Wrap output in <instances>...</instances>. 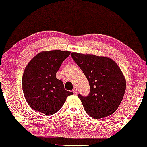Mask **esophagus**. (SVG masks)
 <instances>
[{
  "label": "esophagus",
  "mask_w": 147,
  "mask_h": 147,
  "mask_svg": "<svg viewBox=\"0 0 147 147\" xmlns=\"http://www.w3.org/2000/svg\"><path fill=\"white\" fill-rule=\"evenodd\" d=\"M73 92L74 94H77L78 90H77V88H76V87H74V88H73Z\"/></svg>",
  "instance_id": "34e87169"
}]
</instances>
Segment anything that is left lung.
I'll use <instances>...</instances> for the list:
<instances>
[{
	"instance_id": "left-lung-1",
	"label": "left lung",
	"mask_w": 147,
	"mask_h": 147,
	"mask_svg": "<svg viewBox=\"0 0 147 147\" xmlns=\"http://www.w3.org/2000/svg\"><path fill=\"white\" fill-rule=\"evenodd\" d=\"M71 55L90 85L87 96L78 95L86 113L96 119L113 113L122 102L126 87L125 78L116 62L94 55L73 52Z\"/></svg>"
}]
</instances>
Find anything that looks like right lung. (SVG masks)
Segmentation results:
<instances>
[{
  "instance_id": "obj_1",
  "label": "right lung",
  "mask_w": 147,
  "mask_h": 147,
  "mask_svg": "<svg viewBox=\"0 0 147 147\" xmlns=\"http://www.w3.org/2000/svg\"><path fill=\"white\" fill-rule=\"evenodd\" d=\"M67 51L52 50L39 53L25 67L22 78L24 96L30 107L51 115L62 108L72 92L65 90L56 73L64 60L69 56Z\"/></svg>"
}]
</instances>
